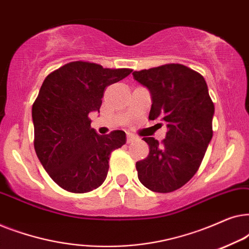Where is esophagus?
<instances>
[{
  "mask_svg": "<svg viewBox=\"0 0 249 249\" xmlns=\"http://www.w3.org/2000/svg\"><path fill=\"white\" fill-rule=\"evenodd\" d=\"M136 139H137V137H136V136L131 135V134H128V135H127V142H128V144H130V142H135Z\"/></svg>",
  "mask_w": 249,
  "mask_h": 249,
  "instance_id": "esophagus-1",
  "label": "esophagus"
}]
</instances>
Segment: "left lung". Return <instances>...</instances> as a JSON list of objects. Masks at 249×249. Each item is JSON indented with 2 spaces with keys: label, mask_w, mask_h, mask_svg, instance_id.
<instances>
[{
  "label": "left lung",
  "mask_w": 249,
  "mask_h": 249,
  "mask_svg": "<svg viewBox=\"0 0 249 249\" xmlns=\"http://www.w3.org/2000/svg\"><path fill=\"white\" fill-rule=\"evenodd\" d=\"M134 79L151 93V120L164 121L168 128L160 144L149 146L147 158L136 163L138 179L155 193H171L193 178L213 136L214 104L202 74L182 64L170 63L134 71Z\"/></svg>",
  "instance_id": "8db88e82"
}]
</instances>
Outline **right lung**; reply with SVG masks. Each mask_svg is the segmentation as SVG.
Here are the masks:
<instances>
[{
    "label": "right lung",
    "instance_id": "obj_1",
    "mask_svg": "<svg viewBox=\"0 0 249 249\" xmlns=\"http://www.w3.org/2000/svg\"><path fill=\"white\" fill-rule=\"evenodd\" d=\"M76 61L45 78L33 104L35 151L43 168L61 188L88 193L104 182L111 152L125 144V132L101 136L88 114L98 112L104 89L131 73Z\"/></svg>",
    "mask_w": 249,
    "mask_h": 249
}]
</instances>
